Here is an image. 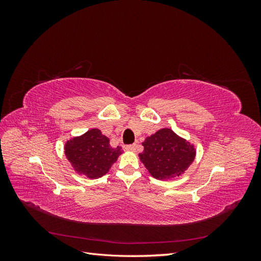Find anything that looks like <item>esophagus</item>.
Wrapping results in <instances>:
<instances>
[{
    "label": "esophagus",
    "instance_id": "esophagus-1",
    "mask_svg": "<svg viewBox=\"0 0 261 261\" xmlns=\"http://www.w3.org/2000/svg\"><path fill=\"white\" fill-rule=\"evenodd\" d=\"M124 149L126 150V151H133V152H135L136 151V149H137V145H128V146H125L124 147Z\"/></svg>",
    "mask_w": 261,
    "mask_h": 261
}]
</instances>
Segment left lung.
<instances>
[{
	"label": "left lung",
	"instance_id": "1",
	"mask_svg": "<svg viewBox=\"0 0 261 261\" xmlns=\"http://www.w3.org/2000/svg\"><path fill=\"white\" fill-rule=\"evenodd\" d=\"M143 146L139 160L150 175L160 180H173L181 176L196 158L195 145L168 127L147 137Z\"/></svg>",
	"mask_w": 261,
	"mask_h": 261
}]
</instances>
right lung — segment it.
<instances>
[{"instance_id":"add662e5","label":"right lung","mask_w":261,"mask_h":261,"mask_svg":"<svg viewBox=\"0 0 261 261\" xmlns=\"http://www.w3.org/2000/svg\"><path fill=\"white\" fill-rule=\"evenodd\" d=\"M64 153L77 174L96 179L107 174L123 150L120 146L112 147L100 129L92 128L67 139Z\"/></svg>"}]
</instances>
